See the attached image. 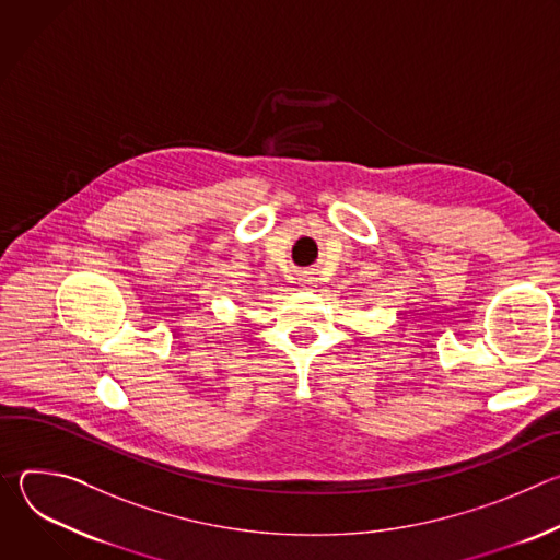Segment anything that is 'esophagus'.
Instances as JSON below:
<instances>
[{"mask_svg":"<svg viewBox=\"0 0 560 560\" xmlns=\"http://www.w3.org/2000/svg\"><path fill=\"white\" fill-rule=\"evenodd\" d=\"M303 283H310V281H307V279H303Z\"/></svg>","mask_w":560,"mask_h":560,"instance_id":"obj_1","label":"esophagus"}]
</instances>
